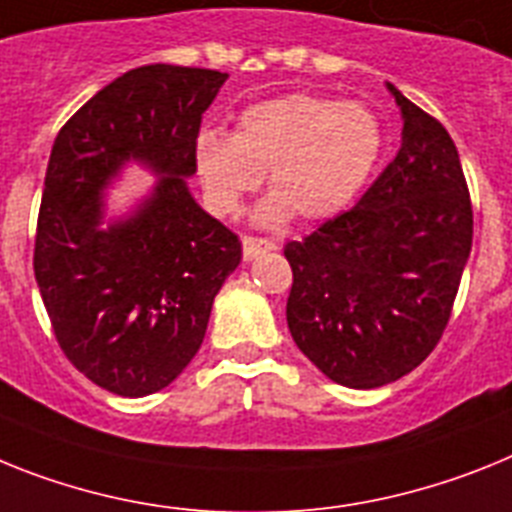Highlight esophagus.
I'll return each mask as SVG.
<instances>
[{
    "label": "esophagus",
    "instance_id": "esophagus-1",
    "mask_svg": "<svg viewBox=\"0 0 512 512\" xmlns=\"http://www.w3.org/2000/svg\"><path fill=\"white\" fill-rule=\"evenodd\" d=\"M242 249H244V260H255L257 255L276 249V242H273V239H265V236L247 234L242 236Z\"/></svg>",
    "mask_w": 512,
    "mask_h": 512
}]
</instances>
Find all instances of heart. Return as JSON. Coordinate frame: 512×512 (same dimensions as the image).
<instances>
[{"instance_id": "heart-1", "label": "heart", "mask_w": 512, "mask_h": 512, "mask_svg": "<svg viewBox=\"0 0 512 512\" xmlns=\"http://www.w3.org/2000/svg\"><path fill=\"white\" fill-rule=\"evenodd\" d=\"M382 124L362 103L294 93L249 106L234 135L203 127L192 143L197 179L216 216H234L242 200L270 179L273 195L260 221L333 216L362 190L382 156Z\"/></svg>"}]
</instances>
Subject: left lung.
Instances as JSON below:
<instances>
[{
  "instance_id": "1",
  "label": "left lung",
  "mask_w": 512,
  "mask_h": 512,
  "mask_svg": "<svg viewBox=\"0 0 512 512\" xmlns=\"http://www.w3.org/2000/svg\"><path fill=\"white\" fill-rule=\"evenodd\" d=\"M403 143L359 203L289 242L286 320L346 388L401 380L440 343L471 252L474 210L448 130L390 85Z\"/></svg>"
}]
</instances>
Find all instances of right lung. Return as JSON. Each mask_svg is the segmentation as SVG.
Returning <instances> with one entry per match:
<instances>
[{"label": "right lung", "mask_w": 512, "mask_h": 512, "mask_svg": "<svg viewBox=\"0 0 512 512\" xmlns=\"http://www.w3.org/2000/svg\"><path fill=\"white\" fill-rule=\"evenodd\" d=\"M226 72L145 64L67 119L51 148L38 210L36 270L62 354L124 398L179 377L208 330L242 242L192 200V143ZM127 157L162 174L137 217L97 229V195Z\"/></svg>", "instance_id": "1"}]
</instances>
